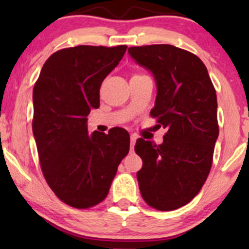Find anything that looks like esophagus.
Returning <instances> with one entry per match:
<instances>
[{
    "instance_id": "esophagus-1",
    "label": "esophagus",
    "mask_w": 249,
    "mask_h": 249,
    "mask_svg": "<svg viewBox=\"0 0 249 249\" xmlns=\"http://www.w3.org/2000/svg\"><path fill=\"white\" fill-rule=\"evenodd\" d=\"M136 141H137V137L135 135L130 136V151H134V146L136 144Z\"/></svg>"
}]
</instances>
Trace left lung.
<instances>
[{"instance_id":"8db88e82","label":"left lung","mask_w":249,"mask_h":249,"mask_svg":"<svg viewBox=\"0 0 249 249\" xmlns=\"http://www.w3.org/2000/svg\"><path fill=\"white\" fill-rule=\"evenodd\" d=\"M156 83L151 115L166 129L161 145L138 138L142 160L137 180L142 198L160 211L188 204L206 181L219 136L216 93L205 64L195 54L168 44L129 47Z\"/></svg>"}]
</instances>
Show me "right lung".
<instances>
[{"mask_svg":"<svg viewBox=\"0 0 249 249\" xmlns=\"http://www.w3.org/2000/svg\"><path fill=\"white\" fill-rule=\"evenodd\" d=\"M127 46L79 45L53 53L33 90V132L44 178L71 207L89 209L107 196L122 159L127 130L87 129V115L100 107V88Z\"/></svg>","mask_w":249,"mask_h":249,"instance_id":"right-lung-1","label":"right lung"}]
</instances>
